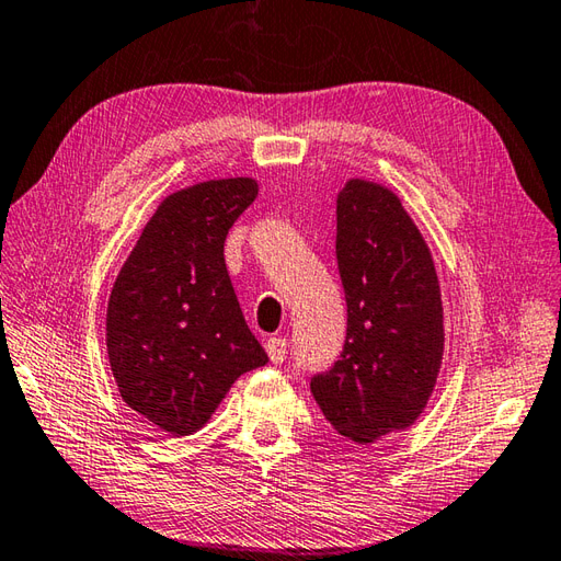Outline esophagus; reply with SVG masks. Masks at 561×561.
Instances as JSON below:
<instances>
[{"label":"esophagus","instance_id":"esophagus-1","mask_svg":"<svg viewBox=\"0 0 561 561\" xmlns=\"http://www.w3.org/2000/svg\"><path fill=\"white\" fill-rule=\"evenodd\" d=\"M265 350H267V356H270L272 364H282L284 359H287V340L270 337L265 342Z\"/></svg>","mask_w":561,"mask_h":561}]
</instances>
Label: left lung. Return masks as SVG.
I'll use <instances>...</instances> for the list:
<instances>
[{"instance_id": "1", "label": "left lung", "mask_w": 561, "mask_h": 561, "mask_svg": "<svg viewBox=\"0 0 561 561\" xmlns=\"http://www.w3.org/2000/svg\"><path fill=\"white\" fill-rule=\"evenodd\" d=\"M335 253L347 337L311 392L342 436L366 446L426 408L444 359V306L428 245L383 185L352 178L342 187Z\"/></svg>"}]
</instances>
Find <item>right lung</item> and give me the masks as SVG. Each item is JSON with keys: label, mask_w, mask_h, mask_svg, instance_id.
Instances as JSON below:
<instances>
[{"label": "right lung", "mask_w": 561, "mask_h": 561, "mask_svg": "<svg viewBox=\"0 0 561 561\" xmlns=\"http://www.w3.org/2000/svg\"><path fill=\"white\" fill-rule=\"evenodd\" d=\"M253 178H221L165 197L113 284L105 344L127 408L173 436L209 422L233 380L267 364L224 262Z\"/></svg>", "instance_id": "add662e5"}]
</instances>
